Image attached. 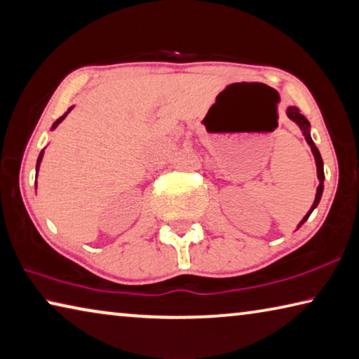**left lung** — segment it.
Segmentation results:
<instances>
[{
  "mask_svg": "<svg viewBox=\"0 0 359 359\" xmlns=\"http://www.w3.org/2000/svg\"><path fill=\"white\" fill-rule=\"evenodd\" d=\"M286 113H287L289 119H292V121H294L295 124H297V126H299L300 129H302V133H304V135H305L306 144L310 145L313 156H315V161H316V172H318V180H320V185H318V189H316L315 201H313L310 210H309V212H306L305 217H304L302 220H300V224L297 225V229H300V226H302V225L305 224V222H306V219L310 217V214L313 212V210H315V208L318 206V204H320L321 195H323V190H324V169H323V158H321V155H320V150L316 149L315 142L311 140V135H310V123H309V119H306V118L302 115V113L299 111V108H297V107H287Z\"/></svg>",
  "mask_w": 359,
  "mask_h": 359,
  "instance_id": "8db88e82",
  "label": "left lung"
}]
</instances>
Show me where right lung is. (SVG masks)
<instances>
[{"instance_id": "right-lung-1", "label": "right lung", "mask_w": 359, "mask_h": 359, "mask_svg": "<svg viewBox=\"0 0 359 359\" xmlns=\"http://www.w3.org/2000/svg\"><path fill=\"white\" fill-rule=\"evenodd\" d=\"M72 108L73 107H70V108H68V111L65 113V115L64 116H60L59 119H57V121L53 124V129H55L57 126H59V124L62 123V121H64V119H65V116L68 115V113H70L72 111ZM43 155H44V150H41V153H39V156H38V161H36V174H38V169H39V163H41V159H43Z\"/></svg>"}]
</instances>
